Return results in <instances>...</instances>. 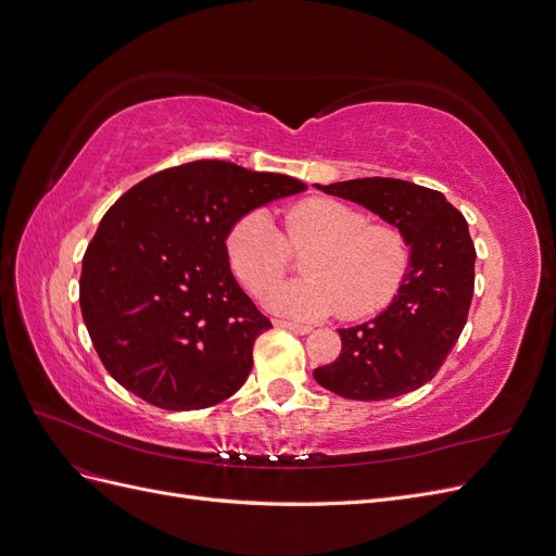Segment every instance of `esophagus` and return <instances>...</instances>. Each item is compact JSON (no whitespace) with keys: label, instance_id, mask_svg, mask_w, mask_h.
I'll use <instances>...</instances> for the list:
<instances>
[{"label":"esophagus","instance_id":"obj_1","mask_svg":"<svg viewBox=\"0 0 556 556\" xmlns=\"http://www.w3.org/2000/svg\"><path fill=\"white\" fill-rule=\"evenodd\" d=\"M274 325L276 327H280V329H288V331H292V333H311L313 329L308 327V325H296V323H288V319H274Z\"/></svg>","mask_w":556,"mask_h":556}]
</instances>
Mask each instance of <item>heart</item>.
Here are the masks:
<instances>
[{
  "label": "heart",
  "mask_w": 556,
  "mask_h": 556,
  "mask_svg": "<svg viewBox=\"0 0 556 556\" xmlns=\"http://www.w3.org/2000/svg\"><path fill=\"white\" fill-rule=\"evenodd\" d=\"M309 248L302 258L304 281L266 294V306L294 319H317L339 311L359 319L384 308L410 266L406 233L394 225H368L343 201L313 197L282 215V237L264 211L241 215L227 231L231 274L252 294H262L287 267V249Z\"/></svg>",
  "instance_id": "b5f03b06"
}]
</instances>
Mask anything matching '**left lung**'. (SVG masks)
I'll return each mask as SVG.
<instances>
[{
	"label": "left lung",
	"mask_w": 556,
	"mask_h": 556,
	"mask_svg": "<svg viewBox=\"0 0 556 556\" xmlns=\"http://www.w3.org/2000/svg\"><path fill=\"white\" fill-rule=\"evenodd\" d=\"M317 190L374 211L406 233L410 266L392 304L364 325L339 329L341 355L313 378L343 399L382 401L429 382L466 325L476 248L464 215L435 190L399 178H357Z\"/></svg>",
	"instance_id": "8db88e82"
}]
</instances>
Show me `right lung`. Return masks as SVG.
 Returning a JSON list of instances; mask_svg holds the SVG:
<instances>
[{"mask_svg":"<svg viewBox=\"0 0 556 556\" xmlns=\"http://www.w3.org/2000/svg\"><path fill=\"white\" fill-rule=\"evenodd\" d=\"M306 185L199 160L143 178L106 211L80 268V313L106 371L164 410H201L248 380L271 329L239 288L229 227Z\"/></svg>","mask_w":556,"mask_h":556,"instance_id":"obj_1","label":"right lung"}]
</instances>
